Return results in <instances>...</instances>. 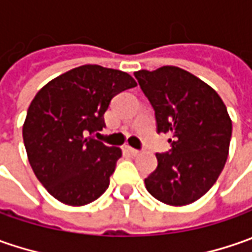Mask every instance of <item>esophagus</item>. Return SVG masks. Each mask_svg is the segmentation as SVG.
I'll list each match as a JSON object with an SVG mask.
<instances>
[{
  "mask_svg": "<svg viewBox=\"0 0 252 252\" xmlns=\"http://www.w3.org/2000/svg\"><path fill=\"white\" fill-rule=\"evenodd\" d=\"M129 151H130L131 156H134V157H136V156H139V154L141 153L140 150H136V149H131V147H129Z\"/></svg>",
  "mask_w": 252,
  "mask_h": 252,
  "instance_id": "esophagus-1",
  "label": "esophagus"
}]
</instances>
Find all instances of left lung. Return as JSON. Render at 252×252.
I'll use <instances>...</instances> for the list:
<instances>
[{
    "instance_id": "obj_1",
    "label": "left lung",
    "mask_w": 252,
    "mask_h": 252,
    "mask_svg": "<svg viewBox=\"0 0 252 252\" xmlns=\"http://www.w3.org/2000/svg\"><path fill=\"white\" fill-rule=\"evenodd\" d=\"M134 77L156 112L157 133H171V150L144 179L156 199L171 206L202 198L226 164L231 119L212 87L179 67L140 70Z\"/></svg>"
}]
</instances>
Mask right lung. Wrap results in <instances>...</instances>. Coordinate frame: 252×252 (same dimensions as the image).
<instances>
[{"instance_id":"1","label":"right lung","mask_w":252,"mask_h":252,"mask_svg":"<svg viewBox=\"0 0 252 252\" xmlns=\"http://www.w3.org/2000/svg\"><path fill=\"white\" fill-rule=\"evenodd\" d=\"M136 85L127 73L87 64L36 94L22 129L25 149L34 175L57 200L83 206L108 189L122 150L92 134L105 127L112 98Z\"/></svg>"}]
</instances>
